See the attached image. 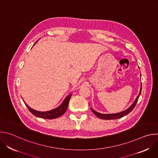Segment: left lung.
<instances>
[{
  "instance_id": "left-lung-1",
  "label": "left lung",
  "mask_w": 158,
  "mask_h": 158,
  "mask_svg": "<svg viewBox=\"0 0 158 158\" xmlns=\"http://www.w3.org/2000/svg\"><path fill=\"white\" fill-rule=\"evenodd\" d=\"M141 89H142V85H141V88H140L139 93L138 96H137L136 100H135L134 102L131 105V106H129V107H128L127 109H126V110H124L123 111L118 112V113H114V114H101V113H99V112L94 110L92 108H91V109L92 110V111L93 112V113L96 116H98L99 118L102 119L110 120V119H119V118H121L123 116L128 114L129 112H131L132 110V109L134 108V107H135V106H136V103L138 101V99L140 96V94H141Z\"/></svg>"
}]
</instances>
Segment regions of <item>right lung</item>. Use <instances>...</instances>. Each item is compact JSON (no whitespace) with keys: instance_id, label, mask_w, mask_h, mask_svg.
Returning <instances> with one entry per match:
<instances>
[{"instance_id":"1","label":"right lung","mask_w":158,"mask_h":158,"mask_svg":"<svg viewBox=\"0 0 158 158\" xmlns=\"http://www.w3.org/2000/svg\"><path fill=\"white\" fill-rule=\"evenodd\" d=\"M37 41L38 40H37L36 42H37ZM71 96H72V94H70L68 96H67L64 99V101H62V102L61 103V104H60L56 108L50 110H48V111H39V110L33 109L31 107H30L27 104H26L24 100L23 101L26 105L29 111L35 116L40 118L47 119H52L57 118L65 113V112L66 111L67 107H68L69 102L71 98Z\"/></svg>"}]
</instances>
